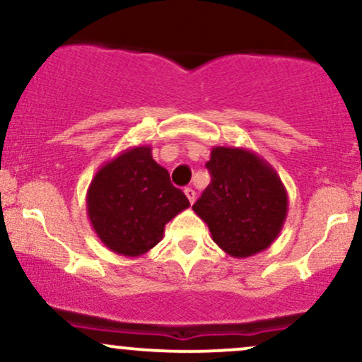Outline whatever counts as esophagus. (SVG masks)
I'll return each instance as SVG.
<instances>
[{"mask_svg": "<svg viewBox=\"0 0 362 362\" xmlns=\"http://www.w3.org/2000/svg\"><path fill=\"white\" fill-rule=\"evenodd\" d=\"M184 192L187 195V199H189V201H190V204H194V202H195V195H197V194H195V190L192 189V187H187Z\"/></svg>", "mask_w": 362, "mask_h": 362, "instance_id": "esophagus-1", "label": "esophagus"}]
</instances>
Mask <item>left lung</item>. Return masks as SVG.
Returning a JSON list of instances; mask_svg holds the SVG:
<instances>
[{"label": "left lung", "instance_id": "1", "mask_svg": "<svg viewBox=\"0 0 362 362\" xmlns=\"http://www.w3.org/2000/svg\"><path fill=\"white\" fill-rule=\"evenodd\" d=\"M211 184L192 206L213 242L235 259L274 243L288 216V192L264 158L245 148L214 146L206 163Z\"/></svg>", "mask_w": 362, "mask_h": 362}]
</instances>
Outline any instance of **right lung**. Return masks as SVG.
<instances>
[{
	"instance_id": "obj_1",
	"label": "right lung",
	"mask_w": 362,
	"mask_h": 362,
	"mask_svg": "<svg viewBox=\"0 0 362 362\" xmlns=\"http://www.w3.org/2000/svg\"><path fill=\"white\" fill-rule=\"evenodd\" d=\"M190 206L151 148L134 146L95 173L86 192L91 228L109 250L139 257L163 238L165 224Z\"/></svg>"
}]
</instances>
